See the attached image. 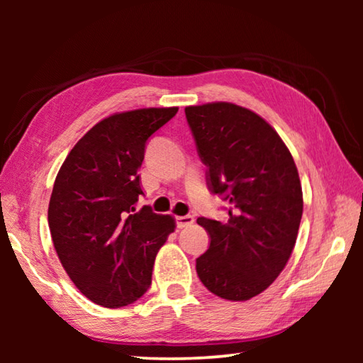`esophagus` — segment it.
<instances>
[{"label": "esophagus", "instance_id": "esophagus-1", "mask_svg": "<svg viewBox=\"0 0 363 363\" xmlns=\"http://www.w3.org/2000/svg\"><path fill=\"white\" fill-rule=\"evenodd\" d=\"M192 224H194V216H190V214H187V216H177L176 218L177 229H184V227H189Z\"/></svg>", "mask_w": 363, "mask_h": 363}]
</instances>
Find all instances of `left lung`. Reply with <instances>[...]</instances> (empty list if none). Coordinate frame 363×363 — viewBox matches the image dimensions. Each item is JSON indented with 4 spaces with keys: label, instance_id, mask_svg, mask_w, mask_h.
<instances>
[{
    "label": "left lung",
    "instance_id": "1",
    "mask_svg": "<svg viewBox=\"0 0 363 363\" xmlns=\"http://www.w3.org/2000/svg\"><path fill=\"white\" fill-rule=\"evenodd\" d=\"M208 187L229 201V218L196 223L210 248L196 274L213 294L248 301L279 277L290 259L303 216L298 168L277 131L259 115L230 102L186 107Z\"/></svg>",
    "mask_w": 363,
    "mask_h": 363
}]
</instances>
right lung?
Listing matches in <instances>:
<instances>
[{"mask_svg":"<svg viewBox=\"0 0 363 363\" xmlns=\"http://www.w3.org/2000/svg\"><path fill=\"white\" fill-rule=\"evenodd\" d=\"M177 107L113 113L94 125L67 155L48 208L52 243L70 280L93 303L123 307L152 284L158 250L174 218L143 206L139 168L145 144Z\"/></svg>","mask_w":363,"mask_h":363,"instance_id":"add662e5","label":"right lung"}]
</instances>
